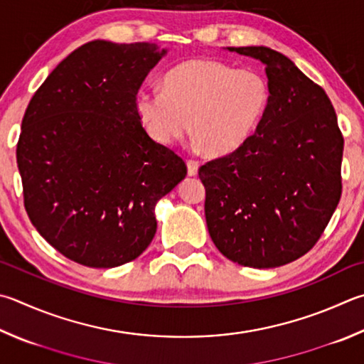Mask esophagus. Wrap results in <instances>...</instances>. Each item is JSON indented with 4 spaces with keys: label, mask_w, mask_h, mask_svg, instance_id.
I'll return each mask as SVG.
<instances>
[{
    "label": "esophagus",
    "mask_w": 364,
    "mask_h": 364,
    "mask_svg": "<svg viewBox=\"0 0 364 364\" xmlns=\"http://www.w3.org/2000/svg\"><path fill=\"white\" fill-rule=\"evenodd\" d=\"M186 165H188V175L189 176H196L197 171H199V162L194 161V159H189L186 162Z\"/></svg>",
    "instance_id": "34e87169"
}]
</instances>
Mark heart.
Masks as SVG:
<instances>
[{"label":"heart","instance_id":"heart-1","mask_svg":"<svg viewBox=\"0 0 364 364\" xmlns=\"http://www.w3.org/2000/svg\"><path fill=\"white\" fill-rule=\"evenodd\" d=\"M269 103V82L259 71L200 58L171 70L164 87L144 85L135 107L156 141L173 144L194 125V134L210 154L226 156L255 134Z\"/></svg>","mask_w":364,"mask_h":364}]
</instances>
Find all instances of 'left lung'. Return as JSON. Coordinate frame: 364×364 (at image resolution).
<instances>
[{
	"label": "left lung",
	"instance_id": "left-lung-1",
	"mask_svg": "<svg viewBox=\"0 0 364 364\" xmlns=\"http://www.w3.org/2000/svg\"><path fill=\"white\" fill-rule=\"evenodd\" d=\"M228 49L266 65L270 103L245 144L199 168L205 220L228 259L279 267L314 248L338 207L343 136L326 92L288 57Z\"/></svg>",
	"mask_w": 364,
	"mask_h": 364
}]
</instances>
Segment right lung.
<instances>
[{
	"label": "right lung",
	"instance_id": "add662e5",
	"mask_svg": "<svg viewBox=\"0 0 364 364\" xmlns=\"http://www.w3.org/2000/svg\"><path fill=\"white\" fill-rule=\"evenodd\" d=\"M165 54L153 43H85L25 111L17 143L25 210L52 247L82 266L140 256L156 234V203L188 173L146 134L135 107Z\"/></svg>",
	"mask_w": 364,
	"mask_h": 364
}]
</instances>
